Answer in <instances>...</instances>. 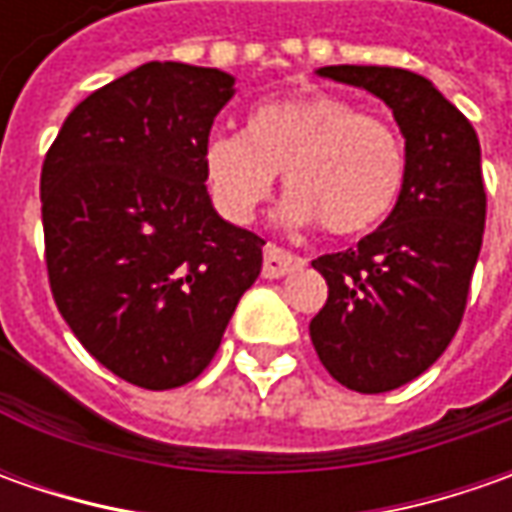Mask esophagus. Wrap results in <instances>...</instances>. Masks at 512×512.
<instances>
[{"instance_id":"obj_1","label":"esophagus","mask_w":512,"mask_h":512,"mask_svg":"<svg viewBox=\"0 0 512 512\" xmlns=\"http://www.w3.org/2000/svg\"><path fill=\"white\" fill-rule=\"evenodd\" d=\"M299 267H305V259L293 256L290 250H282V247L276 245L265 247V265H262V276L265 279H279V276H287V273H293Z\"/></svg>"}]
</instances>
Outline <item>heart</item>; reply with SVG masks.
Here are the masks:
<instances>
[{"instance_id": "b5f03b06", "label": "heart", "mask_w": 512, "mask_h": 512, "mask_svg": "<svg viewBox=\"0 0 512 512\" xmlns=\"http://www.w3.org/2000/svg\"><path fill=\"white\" fill-rule=\"evenodd\" d=\"M205 182L230 222H250L282 170L287 225L322 222L359 236L396 207L404 187V145L379 116L333 93H302L250 110L245 133L207 139Z\"/></svg>"}]
</instances>
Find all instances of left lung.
Returning a JSON list of instances; mask_svg holds the SVG:
<instances>
[{"instance_id": "8db88e82", "label": "left lung", "mask_w": 512, "mask_h": 512, "mask_svg": "<svg viewBox=\"0 0 512 512\" xmlns=\"http://www.w3.org/2000/svg\"><path fill=\"white\" fill-rule=\"evenodd\" d=\"M393 110L404 136L402 196L370 236L319 256L327 302L310 339L327 373L356 393H387L422 376L462 322L484 236L487 193L473 125L430 79L379 65H327Z\"/></svg>"}]
</instances>
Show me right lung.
<instances>
[{"label":"right lung","mask_w":512,"mask_h":512,"mask_svg":"<svg viewBox=\"0 0 512 512\" xmlns=\"http://www.w3.org/2000/svg\"><path fill=\"white\" fill-rule=\"evenodd\" d=\"M233 85L216 68L139 65L70 110L42 165L56 307L96 362L145 390L205 370L262 270L265 239L225 222L205 187Z\"/></svg>","instance_id":"1"}]
</instances>
